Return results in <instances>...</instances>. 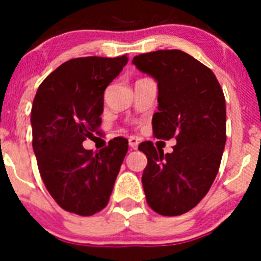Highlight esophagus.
<instances>
[{
	"mask_svg": "<svg viewBox=\"0 0 261 261\" xmlns=\"http://www.w3.org/2000/svg\"><path fill=\"white\" fill-rule=\"evenodd\" d=\"M128 145H130L131 149L136 150L139 146V140L136 138H130L128 139Z\"/></svg>",
	"mask_w": 261,
	"mask_h": 261,
	"instance_id": "1",
	"label": "esophagus"
}]
</instances>
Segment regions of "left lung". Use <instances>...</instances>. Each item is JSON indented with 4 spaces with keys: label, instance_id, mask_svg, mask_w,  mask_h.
<instances>
[{
    "label": "left lung",
    "instance_id": "1",
    "mask_svg": "<svg viewBox=\"0 0 261 261\" xmlns=\"http://www.w3.org/2000/svg\"><path fill=\"white\" fill-rule=\"evenodd\" d=\"M133 63L158 82L154 136L177 140L167 154L151 141L139 145L147 158L141 177L146 202L159 215H183L202 201L220 169L226 144L223 91L208 67L181 50L145 53Z\"/></svg>",
    "mask_w": 261,
    "mask_h": 261
}]
</instances>
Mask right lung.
I'll list each match as a JSON object with an SVG mask.
<instances>
[{
    "instance_id": "1",
    "label": "right lung",
    "mask_w": 261,
    "mask_h": 261,
    "mask_svg": "<svg viewBox=\"0 0 261 261\" xmlns=\"http://www.w3.org/2000/svg\"><path fill=\"white\" fill-rule=\"evenodd\" d=\"M127 60L126 54L70 59L36 92L31 109L34 152L50 196L65 211L92 216L109 203L128 141L115 138L96 154L82 144L99 133L105 89Z\"/></svg>"
}]
</instances>
